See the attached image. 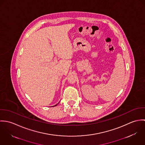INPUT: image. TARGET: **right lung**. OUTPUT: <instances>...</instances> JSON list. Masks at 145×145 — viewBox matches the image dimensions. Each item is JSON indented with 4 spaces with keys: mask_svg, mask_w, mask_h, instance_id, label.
Here are the masks:
<instances>
[{
    "mask_svg": "<svg viewBox=\"0 0 145 145\" xmlns=\"http://www.w3.org/2000/svg\"><path fill=\"white\" fill-rule=\"evenodd\" d=\"M58 104V103H57ZM57 104H56V105H54V106H56V105H57Z\"/></svg>",
    "mask_w": 145,
    "mask_h": 145,
    "instance_id": "add662e5",
    "label": "right lung"
}]
</instances>
